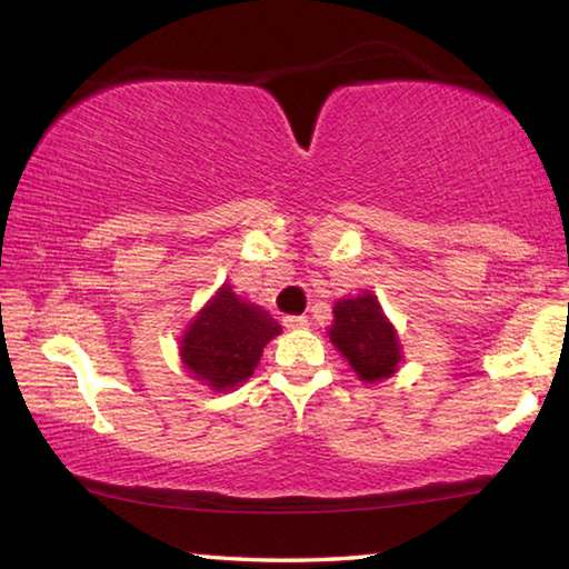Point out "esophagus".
Listing matches in <instances>:
<instances>
[{
    "mask_svg": "<svg viewBox=\"0 0 569 569\" xmlns=\"http://www.w3.org/2000/svg\"><path fill=\"white\" fill-rule=\"evenodd\" d=\"M283 326L288 331H301V329H308V319L306 316H286Z\"/></svg>",
    "mask_w": 569,
    "mask_h": 569,
    "instance_id": "1",
    "label": "esophagus"
}]
</instances>
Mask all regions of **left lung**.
<instances>
[{"label": "left lung", "mask_w": 569, "mask_h": 569, "mask_svg": "<svg viewBox=\"0 0 569 569\" xmlns=\"http://www.w3.org/2000/svg\"><path fill=\"white\" fill-rule=\"evenodd\" d=\"M329 339L366 383L389 379L401 363L397 329L383 316L379 298L369 291L336 301Z\"/></svg>", "instance_id": "left-lung-1"}]
</instances>
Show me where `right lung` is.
<instances>
[{
    "label": "right lung",
    "mask_w": 569,
    "mask_h": 569,
    "mask_svg": "<svg viewBox=\"0 0 569 569\" xmlns=\"http://www.w3.org/2000/svg\"><path fill=\"white\" fill-rule=\"evenodd\" d=\"M278 333L281 326L268 311L246 303L223 283L182 333L180 359L192 379L228 391L250 379L266 343Z\"/></svg>",
    "instance_id": "right-lung-1"
}]
</instances>
